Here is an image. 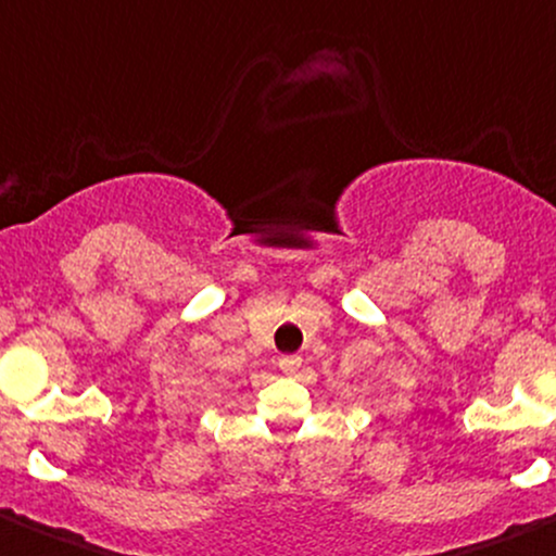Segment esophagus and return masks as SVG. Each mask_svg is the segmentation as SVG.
Wrapping results in <instances>:
<instances>
[{
    "label": "esophagus",
    "instance_id": "esophagus-1",
    "mask_svg": "<svg viewBox=\"0 0 556 556\" xmlns=\"http://www.w3.org/2000/svg\"><path fill=\"white\" fill-rule=\"evenodd\" d=\"M279 369H282L285 375H293V371L301 369V358L299 355H282V358H279Z\"/></svg>",
    "mask_w": 556,
    "mask_h": 556
}]
</instances>
